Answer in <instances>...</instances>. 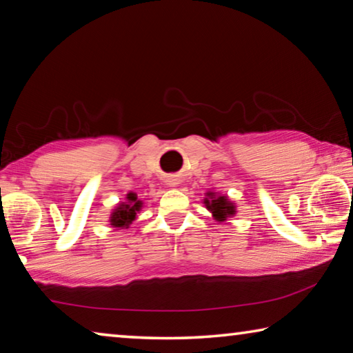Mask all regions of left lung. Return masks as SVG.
Segmentation results:
<instances>
[{
    "label": "left lung",
    "mask_w": 353,
    "mask_h": 353,
    "mask_svg": "<svg viewBox=\"0 0 353 353\" xmlns=\"http://www.w3.org/2000/svg\"><path fill=\"white\" fill-rule=\"evenodd\" d=\"M208 198L204 199V204L212 212L216 221H225L229 216H234L236 208L234 202H230L225 196H216L214 193H207Z\"/></svg>",
    "instance_id": "obj_1"
}]
</instances>
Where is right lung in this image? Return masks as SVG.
I'll list each match as a JSON object with an SVG mask.
<instances>
[{
  "mask_svg": "<svg viewBox=\"0 0 353 353\" xmlns=\"http://www.w3.org/2000/svg\"><path fill=\"white\" fill-rule=\"evenodd\" d=\"M128 202H121L115 210L112 212L110 216V225L117 227V229H124V227H129L132 224V221L137 216V212H140L143 202L137 199L135 193L128 194Z\"/></svg>",
  "mask_w": 353,
  "mask_h": 353,
  "instance_id": "add662e5",
  "label": "right lung"
}]
</instances>
